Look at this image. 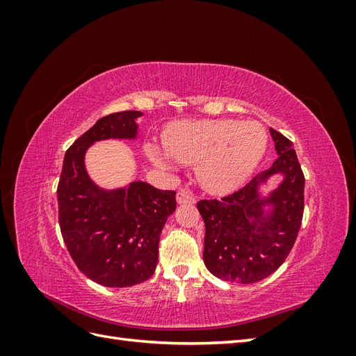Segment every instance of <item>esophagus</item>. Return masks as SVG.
Instances as JSON below:
<instances>
[{"instance_id":"1","label":"esophagus","mask_w":356,"mask_h":356,"mask_svg":"<svg viewBox=\"0 0 356 356\" xmlns=\"http://www.w3.org/2000/svg\"><path fill=\"white\" fill-rule=\"evenodd\" d=\"M177 202L179 203V204H182V203H196V197L193 196V193L190 191V190H179L178 193H177Z\"/></svg>"}]
</instances>
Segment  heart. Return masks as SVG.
Returning <instances> with one entry per match:
<instances>
[{
    "instance_id": "obj_1",
    "label": "heart",
    "mask_w": 356,
    "mask_h": 356,
    "mask_svg": "<svg viewBox=\"0 0 356 356\" xmlns=\"http://www.w3.org/2000/svg\"><path fill=\"white\" fill-rule=\"evenodd\" d=\"M165 149L148 147L156 165H199L202 186L215 195L241 188L254 174L267 149L263 124L241 120H187L168 127Z\"/></svg>"
}]
</instances>
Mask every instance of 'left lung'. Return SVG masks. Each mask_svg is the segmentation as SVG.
<instances>
[{
	"instance_id": "obj_1",
	"label": "left lung",
	"mask_w": 356,
	"mask_h": 356,
	"mask_svg": "<svg viewBox=\"0 0 356 356\" xmlns=\"http://www.w3.org/2000/svg\"><path fill=\"white\" fill-rule=\"evenodd\" d=\"M277 159L270 169L220 200H200L203 261L222 281L254 284L270 276L293 250L305 211V175L293 143L270 129ZM284 179L267 198L257 188L272 175ZM266 206L271 209L265 211Z\"/></svg>"
}]
</instances>
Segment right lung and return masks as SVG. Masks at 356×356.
Masks as SVG:
<instances>
[{"label": "right lung", "instance_id": "right-lung-1", "mask_svg": "<svg viewBox=\"0 0 356 356\" xmlns=\"http://www.w3.org/2000/svg\"><path fill=\"white\" fill-rule=\"evenodd\" d=\"M139 111L99 118L67 149L58 184L59 225L63 242L93 282L123 288L152 277L159 260L161 229L177 208L175 191L143 181L124 188H99L88 175L84 154L104 139H134Z\"/></svg>", "mask_w": 356, "mask_h": 356}]
</instances>
